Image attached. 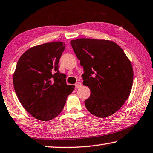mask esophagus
<instances>
[{
	"mask_svg": "<svg viewBox=\"0 0 153 153\" xmlns=\"http://www.w3.org/2000/svg\"><path fill=\"white\" fill-rule=\"evenodd\" d=\"M74 86H75L76 88H79L80 86H81V83H80V82H77L76 84L74 85Z\"/></svg>",
	"mask_w": 153,
	"mask_h": 153,
	"instance_id": "esophagus-1",
	"label": "esophagus"
}]
</instances>
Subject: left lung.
<instances>
[{"label": "left lung", "mask_w": 153, "mask_h": 153, "mask_svg": "<svg viewBox=\"0 0 153 153\" xmlns=\"http://www.w3.org/2000/svg\"><path fill=\"white\" fill-rule=\"evenodd\" d=\"M83 67V85L91 90L85 100L97 117L111 116L127 100L133 82L131 62L117 43L107 40L79 39L71 41Z\"/></svg>", "instance_id": "1"}]
</instances>
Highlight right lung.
<instances>
[{"label": "right lung", "instance_id": "obj_1", "mask_svg": "<svg viewBox=\"0 0 153 153\" xmlns=\"http://www.w3.org/2000/svg\"><path fill=\"white\" fill-rule=\"evenodd\" d=\"M62 42H53L27 50L17 62L13 85L17 97L35 119L48 121L62 111L74 86L67 85L59 62L65 48Z\"/></svg>", "mask_w": 153, "mask_h": 153}]
</instances>
